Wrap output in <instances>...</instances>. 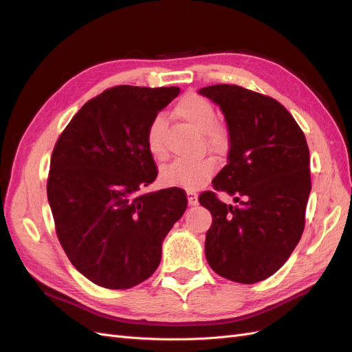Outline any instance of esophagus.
Here are the masks:
<instances>
[{
	"instance_id": "34e87169",
	"label": "esophagus",
	"mask_w": 352,
	"mask_h": 352,
	"mask_svg": "<svg viewBox=\"0 0 352 352\" xmlns=\"http://www.w3.org/2000/svg\"><path fill=\"white\" fill-rule=\"evenodd\" d=\"M188 204L189 206H198V195L194 192V190H188Z\"/></svg>"
}]
</instances>
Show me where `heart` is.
<instances>
[{
    "label": "heart",
    "instance_id": "b5f03b06",
    "mask_svg": "<svg viewBox=\"0 0 352 352\" xmlns=\"http://www.w3.org/2000/svg\"><path fill=\"white\" fill-rule=\"evenodd\" d=\"M175 114L197 127L198 131L206 132V140L211 151L221 154L228 150L230 141L229 133L225 127L216 122L217 113L208 98L197 92H189L176 104ZM164 129L166 123L162 116H155L146 126V148L157 160H164L167 157ZM214 172L216 166L210 158H179L162 170V180L167 186H179L194 190L206 185Z\"/></svg>",
    "mask_w": 352,
    "mask_h": 352
}]
</instances>
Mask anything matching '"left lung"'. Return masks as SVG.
<instances>
[{
  "instance_id": "1",
  "label": "left lung",
  "mask_w": 352,
  "mask_h": 352,
  "mask_svg": "<svg viewBox=\"0 0 352 352\" xmlns=\"http://www.w3.org/2000/svg\"><path fill=\"white\" fill-rule=\"evenodd\" d=\"M199 94L219 105L229 129L228 164L212 188L238 202L228 206L212 190L199 195L212 216L206 257L223 278L260 282L282 267L304 232L311 190L305 136L291 113L267 95L225 83Z\"/></svg>"
}]
</instances>
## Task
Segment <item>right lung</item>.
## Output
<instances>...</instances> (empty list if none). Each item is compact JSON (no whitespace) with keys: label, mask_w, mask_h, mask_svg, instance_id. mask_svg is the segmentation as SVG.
<instances>
[{"label":"right lung","mask_w":352,"mask_h":352,"mask_svg":"<svg viewBox=\"0 0 352 352\" xmlns=\"http://www.w3.org/2000/svg\"><path fill=\"white\" fill-rule=\"evenodd\" d=\"M180 89L120 85L89 100L61 132L47 195L70 263L109 289H129L157 270L162 243L186 210V194H140L157 177L146 126Z\"/></svg>","instance_id":"obj_1"}]
</instances>
